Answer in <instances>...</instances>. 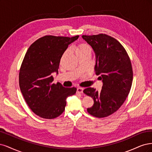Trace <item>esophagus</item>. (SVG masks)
<instances>
[{
    "mask_svg": "<svg viewBox=\"0 0 152 152\" xmlns=\"http://www.w3.org/2000/svg\"><path fill=\"white\" fill-rule=\"evenodd\" d=\"M83 88H77V93H80V94H82L83 91Z\"/></svg>",
    "mask_w": 152,
    "mask_h": 152,
    "instance_id": "1",
    "label": "esophagus"
}]
</instances>
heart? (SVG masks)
<instances>
[{
	"instance_id": "obj_1",
	"label": "heart",
	"mask_w": 152,
	"mask_h": 152,
	"mask_svg": "<svg viewBox=\"0 0 152 152\" xmlns=\"http://www.w3.org/2000/svg\"><path fill=\"white\" fill-rule=\"evenodd\" d=\"M86 51H90L91 52V48L89 45H86V44H81L79 46H78L76 53L77 52H86Z\"/></svg>"
}]
</instances>
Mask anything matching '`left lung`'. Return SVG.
Masks as SVG:
<instances>
[{
	"instance_id": "8db88e82",
	"label": "left lung",
	"mask_w": 152,
	"mask_h": 152,
	"mask_svg": "<svg viewBox=\"0 0 152 152\" xmlns=\"http://www.w3.org/2000/svg\"><path fill=\"white\" fill-rule=\"evenodd\" d=\"M82 37L95 52V70L103 81L100 92L91 87L83 90L94 100L87 111L98 118L106 117L120 108L129 94L133 77L131 62L124 47L115 38L103 33Z\"/></svg>"
}]
</instances>
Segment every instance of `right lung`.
<instances>
[{
  "mask_svg": "<svg viewBox=\"0 0 152 152\" xmlns=\"http://www.w3.org/2000/svg\"><path fill=\"white\" fill-rule=\"evenodd\" d=\"M72 37L46 35L38 38L28 49L19 73V84L26 104L37 115L54 119L65 110L67 96L75 95V87L53 83L52 73H58L60 61Z\"/></svg>",
  "mask_w": 152,
  "mask_h": 152,
  "instance_id": "obj_1",
  "label": "right lung"
}]
</instances>
